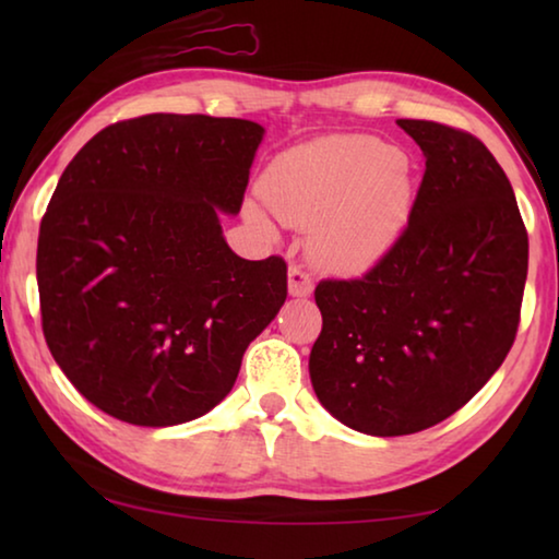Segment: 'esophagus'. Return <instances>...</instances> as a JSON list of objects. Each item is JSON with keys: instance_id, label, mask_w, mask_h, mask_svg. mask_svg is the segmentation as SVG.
Listing matches in <instances>:
<instances>
[{"instance_id": "1", "label": "esophagus", "mask_w": 559, "mask_h": 559, "mask_svg": "<svg viewBox=\"0 0 559 559\" xmlns=\"http://www.w3.org/2000/svg\"><path fill=\"white\" fill-rule=\"evenodd\" d=\"M288 293L296 298H308L313 293V281L300 266L288 269Z\"/></svg>"}]
</instances>
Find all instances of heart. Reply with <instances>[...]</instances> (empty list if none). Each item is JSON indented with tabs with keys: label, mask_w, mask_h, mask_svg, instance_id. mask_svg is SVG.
Here are the masks:
<instances>
[{
	"label": "heart",
	"mask_w": 559,
	"mask_h": 559,
	"mask_svg": "<svg viewBox=\"0 0 559 559\" xmlns=\"http://www.w3.org/2000/svg\"><path fill=\"white\" fill-rule=\"evenodd\" d=\"M263 200L281 222L313 224L310 253L320 266L357 276L402 239L414 206V179L409 159L382 140L330 135L273 159ZM249 216L269 226L257 206Z\"/></svg>",
	"instance_id": "obj_1"
}]
</instances>
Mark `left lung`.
<instances>
[{"label":"left lung","mask_w":559,"mask_h":559,"mask_svg":"<svg viewBox=\"0 0 559 559\" xmlns=\"http://www.w3.org/2000/svg\"><path fill=\"white\" fill-rule=\"evenodd\" d=\"M427 157L409 224L362 278L320 281L310 349L320 404L370 437H404L459 412L513 347L527 231L513 187L471 132L396 120Z\"/></svg>","instance_id":"obj_1"}]
</instances>
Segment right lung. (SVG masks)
Listing matches in <instances>:
<instances>
[{"instance_id":"right-lung-1","label":"right lung","mask_w":559,"mask_h":559,"mask_svg":"<svg viewBox=\"0 0 559 559\" xmlns=\"http://www.w3.org/2000/svg\"><path fill=\"white\" fill-rule=\"evenodd\" d=\"M263 132L153 112L103 128L63 169L36 249L41 328L100 412L175 427L214 409L286 302V261L236 257L219 222L241 210Z\"/></svg>"}]
</instances>
